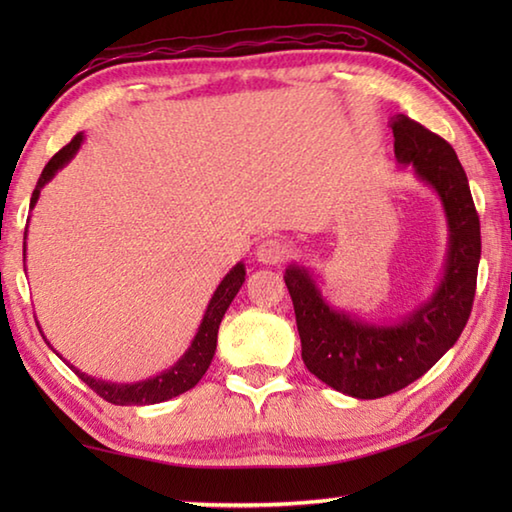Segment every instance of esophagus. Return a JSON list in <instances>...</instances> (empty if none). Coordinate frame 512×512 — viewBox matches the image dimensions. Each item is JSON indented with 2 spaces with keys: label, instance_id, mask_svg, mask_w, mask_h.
Here are the masks:
<instances>
[{
  "label": "esophagus",
  "instance_id": "34e87169",
  "mask_svg": "<svg viewBox=\"0 0 512 512\" xmlns=\"http://www.w3.org/2000/svg\"><path fill=\"white\" fill-rule=\"evenodd\" d=\"M289 255H291L289 241L277 239V237L264 239L262 244L257 246V262L268 264V266H271V264H282Z\"/></svg>",
  "mask_w": 512,
  "mask_h": 512
}]
</instances>
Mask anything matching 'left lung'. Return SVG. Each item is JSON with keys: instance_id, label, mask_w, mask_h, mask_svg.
<instances>
[{"instance_id": "obj_1", "label": "left lung", "mask_w": 512, "mask_h": 512, "mask_svg": "<svg viewBox=\"0 0 512 512\" xmlns=\"http://www.w3.org/2000/svg\"><path fill=\"white\" fill-rule=\"evenodd\" d=\"M391 128L397 162L413 164L445 207L449 250L436 293L402 323L372 325L329 307L305 266L284 273L307 370L359 400L402 391L452 348L470 318L481 259L479 214L452 144L406 115H395Z\"/></svg>"}]
</instances>
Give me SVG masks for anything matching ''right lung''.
<instances>
[{
	"instance_id": "right-lung-1",
	"label": "right lung",
	"mask_w": 512,
	"mask_h": 512,
	"mask_svg": "<svg viewBox=\"0 0 512 512\" xmlns=\"http://www.w3.org/2000/svg\"><path fill=\"white\" fill-rule=\"evenodd\" d=\"M81 142H83V133L74 135V140L67 146H63V149H60L54 158L47 162V167L40 173L36 189H33L31 210H33V205L38 203L40 189L56 176L58 169H63L65 164L74 158L76 151H79ZM24 253H27V241H24ZM244 280H246V268L239 262L228 275L223 277L219 287H216L210 305H207V309H205L203 323H201V327H198V332L194 336L192 345H189V350L178 359V363H173L169 370L160 372V375L144 379V381H137V384H112V381H103V379H94L90 375H85V372L76 370L72 363H67L65 359L63 361L85 381V384L92 388L94 393L103 397V400L110 404L142 406V404L167 402V400H171V397L183 395L185 391H189V388H194L207 372V368H210L214 350H216V334H219V325L225 316V311H228V307H230V302L235 300V296L239 293ZM47 345H49V341H47Z\"/></svg>"
}]
</instances>
